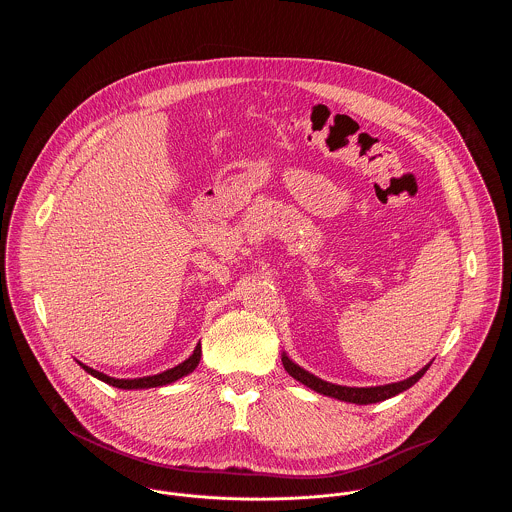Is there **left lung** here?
<instances>
[{
	"mask_svg": "<svg viewBox=\"0 0 512 512\" xmlns=\"http://www.w3.org/2000/svg\"><path fill=\"white\" fill-rule=\"evenodd\" d=\"M284 368L290 372V376H293L295 380H299L301 384H305L307 388L319 392V394H325V396H331V398H337V400H343V402H351V404H374V402H382L386 398H392L404 390H408L410 386H414L424 374L426 370L430 368V365L424 366L422 370H418L414 376L402 380V382H394V384H384V386H370V388H351V386H339V384H331V382H325L313 374H309L307 370H303L301 366L292 363L286 355L282 359Z\"/></svg>",
	"mask_w": 512,
	"mask_h": 512,
	"instance_id": "obj_1",
	"label": "left lung"
}]
</instances>
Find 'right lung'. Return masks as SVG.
I'll list each match as a JSON object with an SVG mask.
<instances>
[{
	"label": "right lung",
	"mask_w": 512,
	"mask_h": 512,
	"mask_svg": "<svg viewBox=\"0 0 512 512\" xmlns=\"http://www.w3.org/2000/svg\"><path fill=\"white\" fill-rule=\"evenodd\" d=\"M199 361H201V343L195 347L193 355H191L187 361H183L181 365L173 366V368H169V370H165V372H161V374L144 376V378H132V380H126V378H112V376H106V374H102V372H98V370H94V368H90V366L82 365V363H78V365L82 366L88 374H92L94 378H98V380H102V382H106V384H112V386L124 388V390H136V388H155V386H165V384H169V382H175V380H179L181 376L193 372V370L197 368V365H199Z\"/></svg>",
	"instance_id": "add662e5"
}]
</instances>
